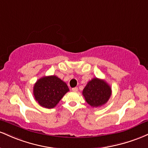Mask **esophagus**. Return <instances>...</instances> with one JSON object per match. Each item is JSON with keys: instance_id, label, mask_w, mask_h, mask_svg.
Instances as JSON below:
<instances>
[{"instance_id": "esophagus-1", "label": "esophagus", "mask_w": 148, "mask_h": 148, "mask_svg": "<svg viewBox=\"0 0 148 148\" xmlns=\"http://www.w3.org/2000/svg\"><path fill=\"white\" fill-rule=\"evenodd\" d=\"M77 90H78V89H77V87H74V88H72V91L74 92H77Z\"/></svg>"}]
</instances>
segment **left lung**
<instances>
[{"instance_id": "obj_1", "label": "left lung", "mask_w": 148, "mask_h": 148, "mask_svg": "<svg viewBox=\"0 0 148 148\" xmlns=\"http://www.w3.org/2000/svg\"><path fill=\"white\" fill-rule=\"evenodd\" d=\"M111 94L110 86L105 80L97 77L89 81L82 92V95L87 103L96 108L106 104L110 99Z\"/></svg>"}]
</instances>
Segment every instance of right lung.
<instances>
[{"mask_svg": "<svg viewBox=\"0 0 148 148\" xmlns=\"http://www.w3.org/2000/svg\"><path fill=\"white\" fill-rule=\"evenodd\" d=\"M69 91L67 84L56 75L44 76L35 83L34 95L40 106L53 108Z\"/></svg>", "mask_w": 148, "mask_h": 148, "instance_id": "obj_1", "label": "right lung"}]
</instances>
